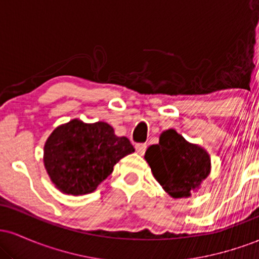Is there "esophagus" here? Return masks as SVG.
I'll use <instances>...</instances> for the list:
<instances>
[{
  "label": "esophagus",
  "instance_id": "esophagus-1",
  "mask_svg": "<svg viewBox=\"0 0 259 259\" xmlns=\"http://www.w3.org/2000/svg\"><path fill=\"white\" fill-rule=\"evenodd\" d=\"M146 148H147L146 144H138L135 146L136 152H138L139 154H144L145 152H146Z\"/></svg>",
  "mask_w": 259,
  "mask_h": 259
}]
</instances>
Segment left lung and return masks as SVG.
Here are the masks:
<instances>
[{
  "mask_svg": "<svg viewBox=\"0 0 259 259\" xmlns=\"http://www.w3.org/2000/svg\"><path fill=\"white\" fill-rule=\"evenodd\" d=\"M145 159L160 186L174 198L191 196L210 171L209 154L174 129L160 134L159 144L147 148Z\"/></svg>",
  "mask_w": 259,
  "mask_h": 259,
  "instance_id": "obj_1",
  "label": "left lung"
}]
</instances>
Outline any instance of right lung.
Here are the masks:
<instances>
[{"mask_svg":"<svg viewBox=\"0 0 259 259\" xmlns=\"http://www.w3.org/2000/svg\"><path fill=\"white\" fill-rule=\"evenodd\" d=\"M134 151L129 139L115 135L105 121L86 124L73 119L49 136L44 163L59 191L78 196L95 191L115 163Z\"/></svg>","mask_w":259,"mask_h":259,"instance_id":"right-lung-1","label":"right lung"}]
</instances>
